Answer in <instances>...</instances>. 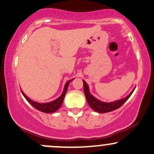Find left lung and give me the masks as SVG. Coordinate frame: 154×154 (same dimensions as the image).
<instances>
[{"label": "left lung", "mask_w": 154, "mask_h": 154, "mask_svg": "<svg viewBox=\"0 0 154 154\" xmlns=\"http://www.w3.org/2000/svg\"><path fill=\"white\" fill-rule=\"evenodd\" d=\"M83 81V88H84V93H85V96L86 98V100H87L89 106L94 109L96 112H99V113H105V112H109L111 111L115 110V109H118L119 107H121L125 102L127 101V99L131 96L132 94L133 91H134V89L131 91V93L128 95L126 97L122 99H120V100L116 101V102H103L99 101V99H96L94 96H93L89 92V88L88 85L86 83L84 80Z\"/></svg>", "instance_id": "8db88e82"}]
</instances>
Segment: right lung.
Here are the masks:
<instances>
[{
    "label": "right lung",
    "instance_id": "1",
    "mask_svg": "<svg viewBox=\"0 0 154 154\" xmlns=\"http://www.w3.org/2000/svg\"><path fill=\"white\" fill-rule=\"evenodd\" d=\"M72 80H69L68 82L66 83L65 86H64L63 91V93H62L61 95L59 96L58 99H55V100H54V101H52V102H47V103L36 102H34V101L31 100V99H29V98L25 95V94L22 91H21V92H22V94H23V95L24 96V97L26 99V100L28 101V102H29L33 107L36 108V109H38V110L41 111V112H45V113L54 112H55V111L58 110L59 108L61 107L62 104H63V99H64V97H65L66 94L67 89H68L69 84L70 83V82Z\"/></svg>",
    "mask_w": 154,
    "mask_h": 154
}]
</instances>
